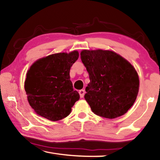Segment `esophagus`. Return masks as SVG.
Wrapping results in <instances>:
<instances>
[{"label":"esophagus","mask_w":160,"mask_h":160,"mask_svg":"<svg viewBox=\"0 0 160 160\" xmlns=\"http://www.w3.org/2000/svg\"><path fill=\"white\" fill-rule=\"evenodd\" d=\"M85 91L84 90H80L79 91V94H80V96L81 98H82V97H84V95H85Z\"/></svg>","instance_id":"34e87169"}]
</instances>
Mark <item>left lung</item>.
Returning a JSON list of instances; mask_svg holds the SVG:
<instances>
[{
  "label": "left lung",
  "instance_id": "left-lung-1",
  "mask_svg": "<svg viewBox=\"0 0 160 160\" xmlns=\"http://www.w3.org/2000/svg\"><path fill=\"white\" fill-rule=\"evenodd\" d=\"M81 60L90 82L85 99L92 112L115 118L133 105L139 90V78L133 66L111 51L83 50Z\"/></svg>",
  "mask_w": 160,
  "mask_h": 160
}]
</instances>
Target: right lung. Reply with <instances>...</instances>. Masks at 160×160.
Instances as JSON below:
<instances>
[{"instance_id": "add662e5", "label": "right lung", "mask_w": 160, "mask_h": 160, "mask_svg": "<svg viewBox=\"0 0 160 160\" xmlns=\"http://www.w3.org/2000/svg\"><path fill=\"white\" fill-rule=\"evenodd\" d=\"M79 57L77 51L52 54L39 59L27 73L28 102L38 115L56 121L68 116L80 94L73 90L70 67Z\"/></svg>"}]
</instances>
